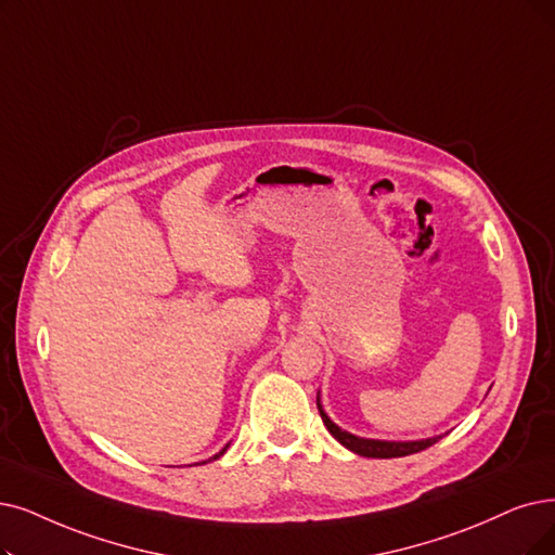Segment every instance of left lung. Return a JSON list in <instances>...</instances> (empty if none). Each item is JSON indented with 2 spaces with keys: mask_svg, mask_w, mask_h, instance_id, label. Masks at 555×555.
Masks as SVG:
<instances>
[{
  "mask_svg": "<svg viewBox=\"0 0 555 555\" xmlns=\"http://www.w3.org/2000/svg\"><path fill=\"white\" fill-rule=\"evenodd\" d=\"M317 408L321 412V418L325 428L330 430V435L335 437L341 447H346L348 451L358 453L362 457H403V455H412L424 451L428 447H433L435 441L441 439V435L437 437H428V439H416V441H385V439H364V437H354L346 430H341L337 424H332L330 416L323 412L321 398L317 396Z\"/></svg>",
  "mask_w": 555,
  "mask_h": 555,
  "instance_id": "8db88e82",
  "label": "left lung"
}]
</instances>
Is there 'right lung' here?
<instances>
[{"label": "right lung", "mask_w": 555, "mask_h": 555, "mask_svg": "<svg viewBox=\"0 0 555 555\" xmlns=\"http://www.w3.org/2000/svg\"><path fill=\"white\" fill-rule=\"evenodd\" d=\"M228 447H230V444H228ZM228 447H225V449H223V451H220V453H216V455H214V460H218V457H220V455H223V453H225V451H228Z\"/></svg>", "instance_id": "1"}]
</instances>
